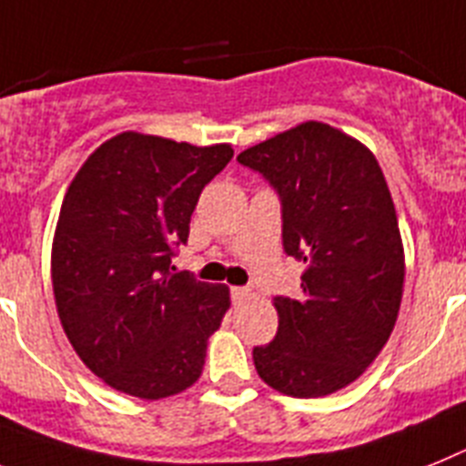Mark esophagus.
<instances>
[{
	"label": "esophagus",
	"mask_w": 466,
	"mask_h": 466,
	"mask_svg": "<svg viewBox=\"0 0 466 466\" xmlns=\"http://www.w3.org/2000/svg\"><path fill=\"white\" fill-rule=\"evenodd\" d=\"M248 296H251V291H248V289L232 287V300H234V303H237V306H241V303H244V300L248 299Z\"/></svg>",
	"instance_id": "obj_1"
}]
</instances>
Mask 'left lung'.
I'll return each mask as SVG.
<instances>
[{
	"instance_id": "8db88e82",
	"label": "left lung",
	"mask_w": 466,
	"mask_h": 466,
	"mask_svg": "<svg viewBox=\"0 0 466 466\" xmlns=\"http://www.w3.org/2000/svg\"><path fill=\"white\" fill-rule=\"evenodd\" d=\"M281 198V239L303 260L300 299L277 296L275 341L253 348L265 384L322 398L362 377L396 327L405 253L396 206L370 148L308 120L239 154Z\"/></svg>"
}]
</instances>
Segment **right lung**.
<instances>
[{
  "mask_svg": "<svg viewBox=\"0 0 466 466\" xmlns=\"http://www.w3.org/2000/svg\"><path fill=\"white\" fill-rule=\"evenodd\" d=\"M232 156V144L120 132L66 191L52 244L58 319L82 362L120 393L160 400L201 377L229 289L173 272L170 258Z\"/></svg>",
  "mask_w": 466,
  "mask_h": 466,
  "instance_id": "add662e5",
  "label": "right lung"
}]
</instances>
